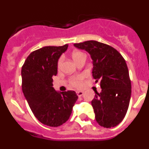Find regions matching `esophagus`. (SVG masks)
Listing matches in <instances>:
<instances>
[{
	"mask_svg": "<svg viewBox=\"0 0 149 149\" xmlns=\"http://www.w3.org/2000/svg\"><path fill=\"white\" fill-rule=\"evenodd\" d=\"M77 95L78 97H81V96H82L83 95H84V92H83V91H77Z\"/></svg>",
	"mask_w": 149,
	"mask_h": 149,
	"instance_id": "obj_1",
	"label": "esophagus"
}]
</instances>
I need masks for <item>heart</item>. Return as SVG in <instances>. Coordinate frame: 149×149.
<instances>
[{"mask_svg":"<svg viewBox=\"0 0 149 149\" xmlns=\"http://www.w3.org/2000/svg\"><path fill=\"white\" fill-rule=\"evenodd\" d=\"M72 57H73L74 60L75 62L78 61L82 57H86V55L84 54L83 52L81 51H74L72 53ZM62 63H63V57H60L58 60V63H57V65L60 68L61 66ZM83 80V76L79 75L77 77H72V80H71V84H72L73 86H76V87H78V86H81V81Z\"/></svg>","mask_w":149,"mask_h":149,"instance_id":"1","label":"heart"}]
</instances>
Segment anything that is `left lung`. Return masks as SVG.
Listing matches in <instances>:
<instances>
[{
    "mask_svg": "<svg viewBox=\"0 0 149 149\" xmlns=\"http://www.w3.org/2000/svg\"><path fill=\"white\" fill-rule=\"evenodd\" d=\"M74 45L91 55L93 77L101 85V92L96 91L92 101L96 122L107 128L118 125L127 113L131 95L125 60L115 48L97 41H86Z\"/></svg>",
    "mask_w": 149,
    "mask_h": 149,
    "instance_id": "8db88e82",
    "label": "left lung"
}]
</instances>
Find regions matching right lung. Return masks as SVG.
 Segmentation results:
<instances>
[{
  "instance_id": "add662e5",
  "label": "right lung",
  "mask_w": 149,
  "mask_h": 149,
  "mask_svg": "<svg viewBox=\"0 0 149 149\" xmlns=\"http://www.w3.org/2000/svg\"><path fill=\"white\" fill-rule=\"evenodd\" d=\"M68 46H45L36 50L22 68V91L27 103L36 118L51 127L62 125L69 119L78 98L74 91L58 93L53 87L57 62Z\"/></svg>"
}]
</instances>
